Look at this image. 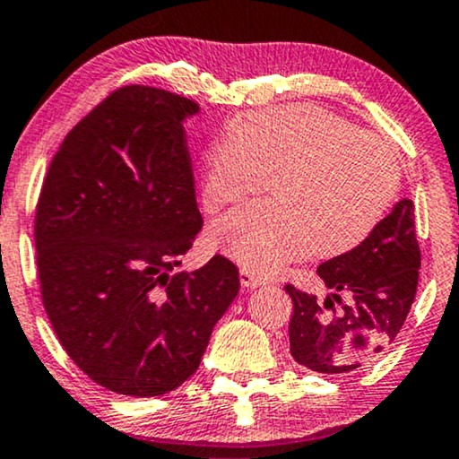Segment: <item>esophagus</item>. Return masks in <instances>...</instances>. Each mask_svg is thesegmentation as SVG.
<instances>
[{
	"mask_svg": "<svg viewBox=\"0 0 459 459\" xmlns=\"http://www.w3.org/2000/svg\"><path fill=\"white\" fill-rule=\"evenodd\" d=\"M241 286L247 290L252 289H258V286L264 284V280L261 278V275H256L254 272H250V269H241Z\"/></svg>",
	"mask_w": 459,
	"mask_h": 459,
	"instance_id": "esophagus-1",
	"label": "esophagus"
}]
</instances>
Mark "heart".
<instances>
[{
    "label": "heart",
    "instance_id": "obj_1",
    "mask_svg": "<svg viewBox=\"0 0 459 459\" xmlns=\"http://www.w3.org/2000/svg\"><path fill=\"white\" fill-rule=\"evenodd\" d=\"M203 160L207 209L264 190L273 175L275 196L213 226L218 246L256 273H275L314 250L318 256L355 250L394 205L402 181L389 145L316 104L247 115Z\"/></svg>",
    "mask_w": 459,
    "mask_h": 459
}]
</instances>
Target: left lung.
I'll return each mask as SVG.
<instances>
[{
    "instance_id": "obj_1",
    "label": "left lung",
    "mask_w": 459,
    "mask_h": 459,
    "mask_svg": "<svg viewBox=\"0 0 459 459\" xmlns=\"http://www.w3.org/2000/svg\"><path fill=\"white\" fill-rule=\"evenodd\" d=\"M412 212L411 198H402L361 246L318 264L316 273L331 290L323 303L286 284L290 355L299 366L351 374L389 349L415 301L421 269ZM335 302L342 306L338 311Z\"/></svg>"
}]
</instances>
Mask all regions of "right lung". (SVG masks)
<instances>
[{"label": "right lung", "instance_id": "obj_1", "mask_svg": "<svg viewBox=\"0 0 459 459\" xmlns=\"http://www.w3.org/2000/svg\"><path fill=\"white\" fill-rule=\"evenodd\" d=\"M198 113L156 87L113 91L68 132L36 207L44 310L72 361L121 395L190 378L239 292L220 254L170 275L203 229L184 132Z\"/></svg>", "mask_w": 459, "mask_h": 459}]
</instances>
